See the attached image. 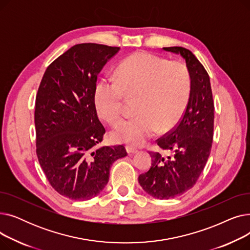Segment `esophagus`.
Listing matches in <instances>:
<instances>
[{
  "instance_id": "34e87169",
  "label": "esophagus",
  "mask_w": 250,
  "mask_h": 250,
  "mask_svg": "<svg viewBox=\"0 0 250 250\" xmlns=\"http://www.w3.org/2000/svg\"><path fill=\"white\" fill-rule=\"evenodd\" d=\"M125 149H126V152L128 154H136L138 152V149H136L134 147H130V146H127Z\"/></svg>"
}]
</instances>
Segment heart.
<instances>
[{
    "instance_id": "1",
    "label": "heart",
    "mask_w": 250,
    "mask_h": 250,
    "mask_svg": "<svg viewBox=\"0 0 250 250\" xmlns=\"http://www.w3.org/2000/svg\"><path fill=\"white\" fill-rule=\"evenodd\" d=\"M116 82L100 79L94 89L98 114L115 123L122 114L125 95L137 98V116L112 129L114 141L140 146L161 132L173 128L186 112L191 93V78L186 63L146 51L127 57L117 68Z\"/></svg>"
}]
</instances>
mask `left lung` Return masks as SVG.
I'll return each instance as SVG.
<instances>
[{
    "label": "left lung",
    "mask_w": 250,
    "mask_h": 250,
    "mask_svg": "<svg viewBox=\"0 0 250 250\" xmlns=\"http://www.w3.org/2000/svg\"><path fill=\"white\" fill-rule=\"evenodd\" d=\"M186 61L191 78L190 98L178 125L157 142L164 157L150 153L152 166L139 176V183L149 195L159 200L176 198L190 189L204 170L211 153L214 132V102L209 77L204 65L185 47H163Z\"/></svg>",
    "instance_id": "1"
}]
</instances>
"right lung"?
Returning <instances> with one entry per match:
<instances>
[{"label":"right lung","mask_w":250,"mask_h":250,"mask_svg":"<svg viewBox=\"0 0 250 250\" xmlns=\"http://www.w3.org/2000/svg\"><path fill=\"white\" fill-rule=\"evenodd\" d=\"M120 47L97 43L72 46L45 71L35 101L36 154L50 186L75 201L99 194L114 161L126 156L122 145L96 146L105 128L99 122L97 77Z\"/></svg>","instance_id":"add662e5"}]
</instances>
